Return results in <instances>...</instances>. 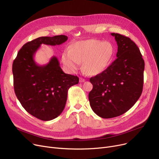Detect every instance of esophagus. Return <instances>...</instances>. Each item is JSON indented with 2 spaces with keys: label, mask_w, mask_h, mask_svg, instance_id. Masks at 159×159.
<instances>
[{
  "label": "esophagus",
  "mask_w": 159,
  "mask_h": 159,
  "mask_svg": "<svg viewBox=\"0 0 159 159\" xmlns=\"http://www.w3.org/2000/svg\"><path fill=\"white\" fill-rule=\"evenodd\" d=\"M79 81H80V82H84L85 81V79H83V78H80Z\"/></svg>",
  "instance_id": "esophagus-1"
}]
</instances>
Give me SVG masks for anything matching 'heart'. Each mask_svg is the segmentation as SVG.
I'll return each mask as SVG.
<instances>
[{"label": "heart", "mask_w": 159, "mask_h": 159, "mask_svg": "<svg viewBox=\"0 0 159 159\" xmlns=\"http://www.w3.org/2000/svg\"><path fill=\"white\" fill-rule=\"evenodd\" d=\"M114 53V48L110 42L97 39L78 41L73 44L69 52L66 51L62 56L64 64L70 71L79 70L80 63L89 75L102 73L109 66Z\"/></svg>", "instance_id": "heart-1"}]
</instances>
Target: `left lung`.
Listing matches in <instances>:
<instances>
[{"mask_svg": "<svg viewBox=\"0 0 159 159\" xmlns=\"http://www.w3.org/2000/svg\"><path fill=\"white\" fill-rule=\"evenodd\" d=\"M118 46L116 59L102 73L90 78L91 109L100 117L110 119L128 111L141 95L144 61L129 37L112 33Z\"/></svg>", "mask_w": 159, "mask_h": 159, "instance_id": "left-lung-1", "label": "left lung"}]
</instances>
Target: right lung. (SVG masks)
I'll return each instance as SVG.
<instances>
[{
	"mask_svg": "<svg viewBox=\"0 0 159 159\" xmlns=\"http://www.w3.org/2000/svg\"><path fill=\"white\" fill-rule=\"evenodd\" d=\"M66 35L41 37L25 44L13 63L15 95L30 114L44 121L59 116L64 110L70 87L77 84V76L65 73L53 56L45 65L37 64L34 56L41 44L60 45Z\"/></svg>",
	"mask_w": 159,
	"mask_h": 159,
	"instance_id": "1",
	"label": "right lung"
}]
</instances>
